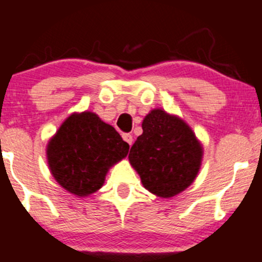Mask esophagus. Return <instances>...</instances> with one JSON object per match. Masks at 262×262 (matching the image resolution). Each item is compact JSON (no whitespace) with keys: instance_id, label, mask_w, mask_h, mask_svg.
<instances>
[{"instance_id":"1","label":"esophagus","mask_w":262,"mask_h":262,"mask_svg":"<svg viewBox=\"0 0 262 262\" xmlns=\"http://www.w3.org/2000/svg\"><path fill=\"white\" fill-rule=\"evenodd\" d=\"M122 138H123V140L127 141L129 145H132V143H133V135L129 134V133H123Z\"/></svg>"}]
</instances>
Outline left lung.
Instances as JSON below:
<instances>
[{
    "mask_svg": "<svg viewBox=\"0 0 262 262\" xmlns=\"http://www.w3.org/2000/svg\"><path fill=\"white\" fill-rule=\"evenodd\" d=\"M141 127L129 161L148 191L159 197L175 196L196 179L202 146L185 122L162 110L151 111Z\"/></svg>",
    "mask_w": 262,
    "mask_h": 262,
    "instance_id": "obj_1",
    "label": "left lung"
}]
</instances>
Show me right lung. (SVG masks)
I'll return each instance as SVG.
<instances>
[{
	"label": "right lung",
	"instance_id": "1",
	"mask_svg": "<svg viewBox=\"0 0 262 262\" xmlns=\"http://www.w3.org/2000/svg\"><path fill=\"white\" fill-rule=\"evenodd\" d=\"M128 143L97 114H73L48 144V164L54 179L76 196L102 187L108 169L125 158Z\"/></svg>",
	"mask_w": 262,
	"mask_h": 262
}]
</instances>
